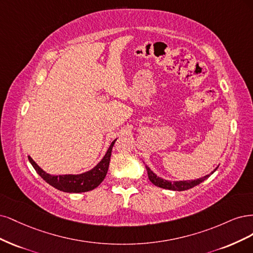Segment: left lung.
<instances>
[{
	"label": "left lung",
	"mask_w": 253,
	"mask_h": 253,
	"mask_svg": "<svg viewBox=\"0 0 253 253\" xmlns=\"http://www.w3.org/2000/svg\"><path fill=\"white\" fill-rule=\"evenodd\" d=\"M146 169H147L148 177H149V180H150V182L152 184H154V185L158 186V187H161V188L169 189V190H174V191H183V190L190 189V188H192V187L201 184L203 181H205L206 178L209 176V174H207V175H205L204 177H200V178H197V180H193V181L189 180V181H174V182H171V181L164 180V178L158 176L148 166H146ZM216 169H217V167L211 173H213Z\"/></svg>",
	"instance_id": "8db88e82"
}]
</instances>
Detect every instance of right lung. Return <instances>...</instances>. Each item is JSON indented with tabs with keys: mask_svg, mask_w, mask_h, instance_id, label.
<instances>
[{
	"mask_svg": "<svg viewBox=\"0 0 253 253\" xmlns=\"http://www.w3.org/2000/svg\"><path fill=\"white\" fill-rule=\"evenodd\" d=\"M116 141L117 138L115 141H112L108 150L106 151L105 156L99 163H97L95 167L81 174H49L41 168L30 157H28V160L32 167H34L38 172V174L42 177L46 183L51 185L58 190L69 193L86 192L96 188V187L104 181L106 174H107L111 151Z\"/></svg>",
	"mask_w": 253,
	"mask_h": 253,
	"instance_id": "right-lung-1",
	"label": "right lung"
}]
</instances>
